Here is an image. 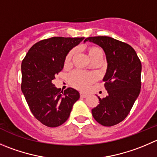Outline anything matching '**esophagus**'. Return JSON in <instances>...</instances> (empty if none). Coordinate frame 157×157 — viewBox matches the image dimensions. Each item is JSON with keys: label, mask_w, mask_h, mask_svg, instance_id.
I'll return each instance as SVG.
<instances>
[{"label": "esophagus", "mask_w": 157, "mask_h": 157, "mask_svg": "<svg viewBox=\"0 0 157 157\" xmlns=\"http://www.w3.org/2000/svg\"><path fill=\"white\" fill-rule=\"evenodd\" d=\"M80 97H83V98H85V97H87V94H84V93H80Z\"/></svg>", "instance_id": "34e87169"}]
</instances>
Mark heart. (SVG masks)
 Returning <instances> with one entry per match:
<instances>
[{
  "mask_svg": "<svg viewBox=\"0 0 157 157\" xmlns=\"http://www.w3.org/2000/svg\"><path fill=\"white\" fill-rule=\"evenodd\" d=\"M74 52H75V50L74 49L71 50L68 53L67 55L65 57V63H70L73 55L74 54ZM88 53H89L90 57L93 58L96 54H97L98 53H103V51L97 47H92V48H89ZM94 80H95V76L94 74L83 72L81 71H74L68 76V80H69L70 83L74 87L82 90L88 89L91 83L94 81Z\"/></svg>",
  "mask_w": 157,
  "mask_h": 157,
  "instance_id": "heart-1",
  "label": "heart"
}]
</instances>
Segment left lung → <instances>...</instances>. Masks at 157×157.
Returning <instances> with one entry per match:
<instances>
[{
  "label": "left lung",
  "mask_w": 157,
  "mask_h": 157,
  "mask_svg": "<svg viewBox=\"0 0 157 157\" xmlns=\"http://www.w3.org/2000/svg\"><path fill=\"white\" fill-rule=\"evenodd\" d=\"M88 40L103 48L107 61L103 80L108 95L98 97L100 103L92 109V115L100 124L111 127L125 119L139 96L142 65L128 44L106 36H90L84 41Z\"/></svg>",
  "instance_id": "obj_1"
}]
</instances>
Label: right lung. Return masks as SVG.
Instances as JSON below:
<instances>
[{
  "instance_id": "obj_1",
  "label": "right lung",
  "mask_w": 157,
  "mask_h": 157,
  "mask_svg": "<svg viewBox=\"0 0 157 157\" xmlns=\"http://www.w3.org/2000/svg\"><path fill=\"white\" fill-rule=\"evenodd\" d=\"M83 39L54 36L42 40L30 48L23 60L21 90L35 118L47 127L66 122L80 98L77 90L69 87L63 92L53 81L63 70L68 52Z\"/></svg>"
}]
</instances>
